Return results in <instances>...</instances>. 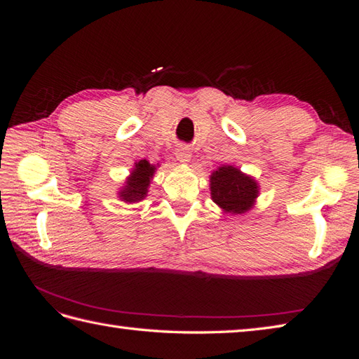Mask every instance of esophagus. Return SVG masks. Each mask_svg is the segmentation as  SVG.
<instances>
[{
	"label": "esophagus",
	"instance_id": "34e87169",
	"mask_svg": "<svg viewBox=\"0 0 359 359\" xmlns=\"http://www.w3.org/2000/svg\"><path fill=\"white\" fill-rule=\"evenodd\" d=\"M175 156H177V158H178L181 163H189L190 158H191V153H190V149H189L187 147H180V148H177Z\"/></svg>",
	"mask_w": 359,
	"mask_h": 359
}]
</instances>
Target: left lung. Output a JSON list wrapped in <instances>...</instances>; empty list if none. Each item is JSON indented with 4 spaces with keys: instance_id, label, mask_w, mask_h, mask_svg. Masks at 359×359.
Wrapping results in <instances>:
<instances>
[{
    "instance_id": "left-lung-1",
    "label": "left lung",
    "mask_w": 359,
    "mask_h": 359,
    "mask_svg": "<svg viewBox=\"0 0 359 359\" xmlns=\"http://www.w3.org/2000/svg\"><path fill=\"white\" fill-rule=\"evenodd\" d=\"M211 198L226 212L243 214L257 198V184L240 169L223 166L211 175Z\"/></svg>"
}]
</instances>
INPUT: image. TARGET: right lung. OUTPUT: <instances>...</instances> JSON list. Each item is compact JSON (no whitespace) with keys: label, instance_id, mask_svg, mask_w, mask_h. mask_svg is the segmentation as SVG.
I'll list each match as a JSON object with an SVG mask.
<instances>
[{"label":"right lung","instance_id":"1","mask_svg":"<svg viewBox=\"0 0 359 359\" xmlns=\"http://www.w3.org/2000/svg\"><path fill=\"white\" fill-rule=\"evenodd\" d=\"M156 166L149 165L147 160L136 163V169L127 180V186L119 193V198L126 202H139L147 196L149 180L154 175Z\"/></svg>","mask_w":359,"mask_h":359}]
</instances>
